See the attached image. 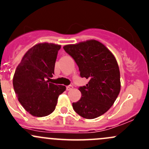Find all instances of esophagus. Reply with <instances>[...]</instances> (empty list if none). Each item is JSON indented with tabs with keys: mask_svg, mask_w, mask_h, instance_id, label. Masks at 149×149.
Here are the masks:
<instances>
[{
	"mask_svg": "<svg viewBox=\"0 0 149 149\" xmlns=\"http://www.w3.org/2000/svg\"><path fill=\"white\" fill-rule=\"evenodd\" d=\"M72 88H73V86H66V90L67 91H70V90H71Z\"/></svg>",
	"mask_w": 149,
	"mask_h": 149,
	"instance_id": "obj_1",
	"label": "esophagus"
}]
</instances>
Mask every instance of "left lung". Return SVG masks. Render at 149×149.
Wrapping results in <instances>:
<instances>
[{
    "label": "left lung",
    "instance_id": "left-lung-1",
    "mask_svg": "<svg viewBox=\"0 0 149 149\" xmlns=\"http://www.w3.org/2000/svg\"><path fill=\"white\" fill-rule=\"evenodd\" d=\"M63 49L79 66L80 76L88 84L79 87L81 98L73 103L75 112L86 119H94L107 112L120 91V74L113 54L95 40L67 45Z\"/></svg>",
    "mask_w": 149,
    "mask_h": 149
}]
</instances>
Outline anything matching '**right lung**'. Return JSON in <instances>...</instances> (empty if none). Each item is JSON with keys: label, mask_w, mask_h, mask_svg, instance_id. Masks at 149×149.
Instances as JSON below:
<instances>
[{"label": "right lung", "mask_w": 149, "mask_h": 149, "mask_svg": "<svg viewBox=\"0 0 149 149\" xmlns=\"http://www.w3.org/2000/svg\"><path fill=\"white\" fill-rule=\"evenodd\" d=\"M61 46L39 43L30 48L15 70L13 86L18 100L26 112L45 117L55 109L60 94L65 86L49 83L52 77L58 50Z\"/></svg>", "instance_id": "right-lung-1"}]
</instances>
